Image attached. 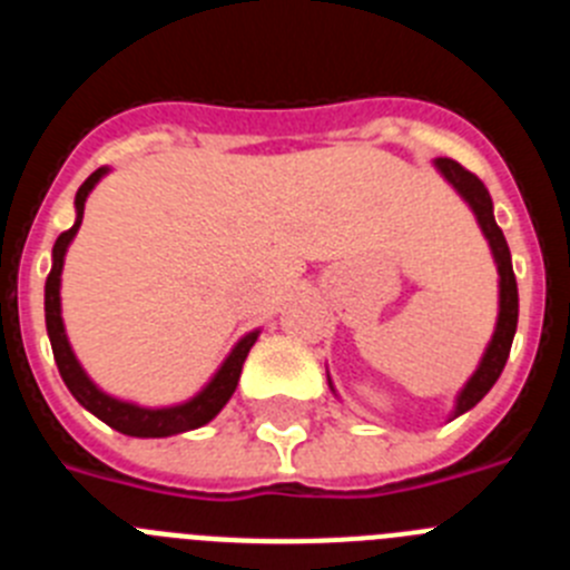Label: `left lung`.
Instances as JSON below:
<instances>
[{
    "instance_id": "left-lung-1",
    "label": "left lung",
    "mask_w": 570,
    "mask_h": 570,
    "mask_svg": "<svg viewBox=\"0 0 570 570\" xmlns=\"http://www.w3.org/2000/svg\"><path fill=\"white\" fill-rule=\"evenodd\" d=\"M436 170L445 176L448 183L454 185L456 194L462 196L468 203V208L473 210L476 216V223H480L482 234H485L488 245H491L493 262H497V274H500V316H497V328H493L491 342H488L485 354H482L480 365L473 371L471 380L465 382V387L456 396L454 414L451 420H456L460 414L471 411L482 396L488 394L493 387V382L500 380L502 367H505L508 354H511V342L513 334H517V316H520V294H517V276H513V265H511V250H508L505 234L500 230L497 219H493V203L488 188L482 185L480 176H473L471 170L462 168L460 163L454 159H448V156H440L434 159ZM331 385V376H328ZM334 391V385H331Z\"/></svg>"
}]
</instances>
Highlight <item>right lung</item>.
I'll return each instance as SVG.
<instances>
[{
	"instance_id": "obj_1",
	"label": "right lung",
	"mask_w": 570,
	"mask_h": 570,
	"mask_svg": "<svg viewBox=\"0 0 570 570\" xmlns=\"http://www.w3.org/2000/svg\"><path fill=\"white\" fill-rule=\"evenodd\" d=\"M108 174V168H99L88 176L82 183V188L77 190V223L73 228H68L65 234H59L57 245H53V265H50L48 282H45V325H48L50 347H53V360H57L59 374H62L65 385L73 396H77L79 405L85 411H90L94 416L110 425L119 434L128 436H142V440H159V436H174L185 434V431H194V428H203L214 420L219 411L225 407V402L234 396L236 382H239L242 374V362L248 356V351L254 347L259 331H250V334L242 336L234 345L225 362L219 365V371L214 374V380L188 402H179V405L170 407H142L134 405V402L116 400V396L105 394L102 387H97L90 382V376L85 374V367L79 365L73 347H70L68 334H65V322H62V299H59V285H62V265L65 254H68V245L77 236L79 225H82L85 214V199L102 176Z\"/></svg>"
}]
</instances>
